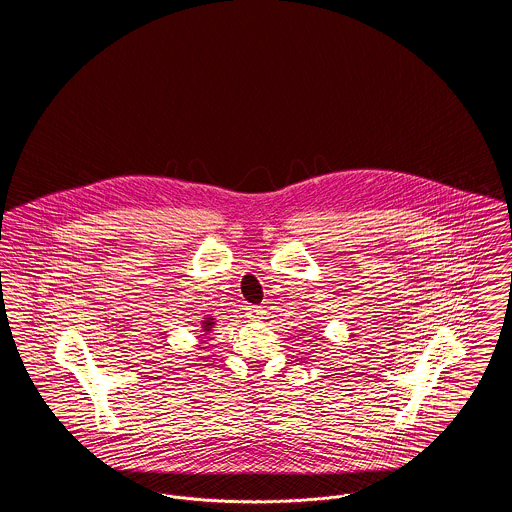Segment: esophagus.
<instances>
[{"label": "esophagus", "instance_id": "34e87169", "mask_svg": "<svg viewBox=\"0 0 512 512\" xmlns=\"http://www.w3.org/2000/svg\"><path fill=\"white\" fill-rule=\"evenodd\" d=\"M245 315H247V318H251V320H255V318H263V315H265V309H263V307H247V309H245Z\"/></svg>", "mask_w": 512, "mask_h": 512}]
</instances>
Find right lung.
Returning a JSON list of instances; mask_svg holds the SVG:
<instances>
[{"instance_id":"obj_1","label":"right lung","mask_w":512,"mask_h":512,"mask_svg":"<svg viewBox=\"0 0 512 512\" xmlns=\"http://www.w3.org/2000/svg\"><path fill=\"white\" fill-rule=\"evenodd\" d=\"M215 326V318L207 317L203 322H201V328H203V332H211V328Z\"/></svg>"}]
</instances>
